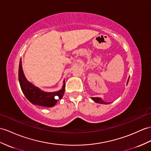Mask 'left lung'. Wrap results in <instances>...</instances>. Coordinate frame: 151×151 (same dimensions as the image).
<instances>
[{"label": "left lung", "mask_w": 151, "mask_h": 151, "mask_svg": "<svg viewBox=\"0 0 151 151\" xmlns=\"http://www.w3.org/2000/svg\"><path fill=\"white\" fill-rule=\"evenodd\" d=\"M129 78H128L127 82V85L128 82H129ZM91 99H92V100H93L94 102H96V103L102 104H110L109 102H104L101 97H91Z\"/></svg>", "instance_id": "1"}]
</instances>
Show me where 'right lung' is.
I'll return each instance as SVG.
<instances>
[{"label": "right lung", "mask_w": 151, "mask_h": 151, "mask_svg": "<svg viewBox=\"0 0 151 151\" xmlns=\"http://www.w3.org/2000/svg\"><path fill=\"white\" fill-rule=\"evenodd\" d=\"M18 80L22 91L29 102L35 105L52 107L56 105L57 102L63 97L65 93V81H63V85L61 89L54 92H46L39 88L35 86L25 78L23 72L22 60L20 59L18 68Z\"/></svg>", "instance_id": "obj_1"}]
</instances>
